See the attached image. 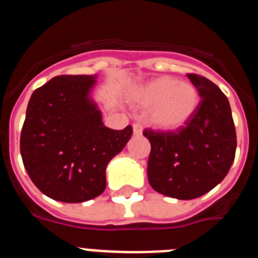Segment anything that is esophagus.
<instances>
[{"instance_id": "1", "label": "esophagus", "mask_w": 258, "mask_h": 258, "mask_svg": "<svg viewBox=\"0 0 258 258\" xmlns=\"http://www.w3.org/2000/svg\"><path fill=\"white\" fill-rule=\"evenodd\" d=\"M142 131H143L142 125L138 124V122H134V124H133L134 134H136V136H141V134H142Z\"/></svg>"}]
</instances>
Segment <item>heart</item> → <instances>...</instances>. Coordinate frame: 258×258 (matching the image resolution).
Returning a JSON list of instances; mask_svg holds the SVG:
<instances>
[{
    "label": "heart",
    "instance_id": "b5f03b06",
    "mask_svg": "<svg viewBox=\"0 0 258 258\" xmlns=\"http://www.w3.org/2000/svg\"><path fill=\"white\" fill-rule=\"evenodd\" d=\"M134 103L150 108L149 120L160 129H177L195 113L200 102L197 86L172 76H161L138 88Z\"/></svg>",
    "mask_w": 258,
    "mask_h": 258
}]
</instances>
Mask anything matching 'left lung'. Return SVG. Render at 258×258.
Returning a JSON list of instances; mask_svg holds the SVG:
<instances>
[{
  "label": "left lung",
  "instance_id": "1",
  "mask_svg": "<svg viewBox=\"0 0 258 258\" xmlns=\"http://www.w3.org/2000/svg\"><path fill=\"white\" fill-rule=\"evenodd\" d=\"M202 101L177 131L145 129L151 143L147 174L155 191L190 200L209 192L229 173L235 159L236 132L229 99L216 84L188 74Z\"/></svg>",
  "mask_w": 258,
  "mask_h": 258
}]
</instances>
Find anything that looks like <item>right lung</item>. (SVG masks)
I'll list each match as a JSON object with an SVG mask.
<instances>
[{"label":"right lung","instance_id":"1","mask_svg":"<svg viewBox=\"0 0 258 258\" xmlns=\"http://www.w3.org/2000/svg\"><path fill=\"white\" fill-rule=\"evenodd\" d=\"M94 77L61 75L36 89L20 133V154L32 182L46 197L83 203L106 188V166L131 140L133 127L104 126L89 101Z\"/></svg>","mask_w":258,"mask_h":258}]
</instances>
